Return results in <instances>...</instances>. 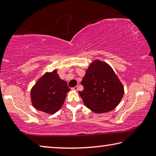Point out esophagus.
<instances>
[{
    "mask_svg": "<svg viewBox=\"0 0 156 156\" xmlns=\"http://www.w3.org/2000/svg\"><path fill=\"white\" fill-rule=\"evenodd\" d=\"M72 90H73V91H77L78 90V87H74L72 88Z\"/></svg>",
    "mask_w": 156,
    "mask_h": 156,
    "instance_id": "1",
    "label": "esophagus"
}]
</instances>
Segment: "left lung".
Returning <instances> with one entry per match:
<instances>
[{
    "mask_svg": "<svg viewBox=\"0 0 156 156\" xmlns=\"http://www.w3.org/2000/svg\"><path fill=\"white\" fill-rule=\"evenodd\" d=\"M84 89L78 91L85 106L96 113L114 109L122 100L124 87L107 63L95 60L81 81Z\"/></svg>",
    "mask_w": 156,
    "mask_h": 156,
    "instance_id": "8db88e82",
    "label": "left lung"
}]
</instances>
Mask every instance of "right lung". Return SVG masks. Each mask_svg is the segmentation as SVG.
Wrapping results in <instances>:
<instances>
[{
    "label": "right lung",
    "instance_id": "right-lung-1",
    "mask_svg": "<svg viewBox=\"0 0 156 156\" xmlns=\"http://www.w3.org/2000/svg\"><path fill=\"white\" fill-rule=\"evenodd\" d=\"M69 91L67 83L60 78L57 70L47 72L31 88V103L36 109L54 114L61 108Z\"/></svg>",
    "mask_w": 156,
    "mask_h": 156
}]
</instances>
